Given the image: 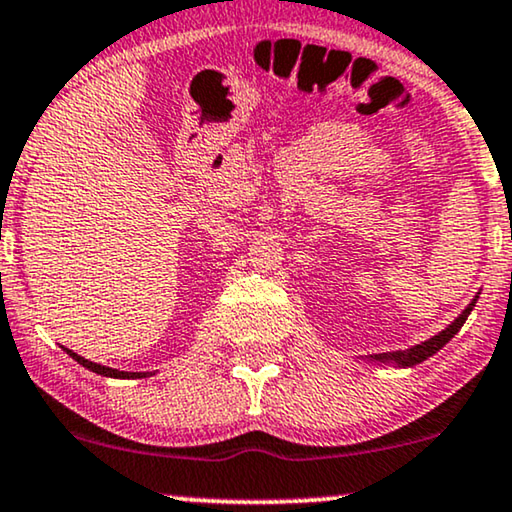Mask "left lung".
Here are the masks:
<instances>
[{"instance_id":"obj_1","label":"left lung","mask_w":512,"mask_h":512,"mask_svg":"<svg viewBox=\"0 0 512 512\" xmlns=\"http://www.w3.org/2000/svg\"><path fill=\"white\" fill-rule=\"evenodd\" d=\"M473 305H475V300H473L471 305L466 307L464 312L459 314L457 319H454V324L447 326L443 333L433 335L431 340H426V342H422V345H417V347H412V349H405V352H394V354H384V356H377V359H394V361L401 363V366H415V363H422L424 359H429L431 354H436L440 347H445L447 342H450V340L454 338V335L459 333V328L466 324V319H468V314H471Z\"/></svg>"}]
</instances>
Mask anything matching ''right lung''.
Here are the masks:
<instances>
[{
    "mask_svg": "<svg viewBox=\"0 0 512 512\" xmlns=\"http://www.w3.org/2000/svg\"><path fill=\"white\" fill-rule=\"evenodd\" d=\"M67 354H69V356H72V359H74V361H79L83 368L93 370V373H97V375H107V377H146L144 373H123V370H114V368L100 366V363H93V361L83 359V356H79V354H74V352H72V349H67Z\"/></svg>",
    "mask_w": 512,
    "mask_h": 512,
    "instance_id": "right-lung-1",
    "label": "right lung"
}]
</instances>
